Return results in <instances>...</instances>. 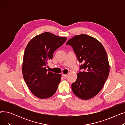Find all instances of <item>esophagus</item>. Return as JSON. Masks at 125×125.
<instances>
[{"instance_id":"34e87169","label":"esophagus","mask_w":125,"mask_h":125,"mask_svg":"<svg viewBox=\"0 0 125 125\" xmlns=\"http://www.w3.org/2000/svg\"><path fill=\"white\" fill-rule=\"evenodd\" d=\"M62 76L63 77H64L65 78H66V77H68V75L67 74H62Z\"/></svg>"}]
</instances>
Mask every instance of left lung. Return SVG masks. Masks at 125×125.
<instances>
[{
    "instance_id": "8db88e82",
    "label": "left lung",
    "mask_w": 125,
    "mask_h": 125,
    "mask_svg": "<svg viewBox=\"0 0 125 125\" xmlns=\"http://www.w3.org/2000/svg\"><path fill=\"white\" fill-rule=\"evenodd\" d=\"M66 45L73 47L80 63H83L76 81L72 83L73 93L83 100L95 96L103 87L109 73L106 52L97 39L86 34L75 35Z\"/></svg>"
}]
</instances>
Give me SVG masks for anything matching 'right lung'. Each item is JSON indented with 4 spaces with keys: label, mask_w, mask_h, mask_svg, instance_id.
<instances>
[{
    "label": "right lung",
    "mask_w": 125,
    "mask_h": 125,
    "mask_svg": "<svg viewBox=\"0 0 125 125\" xmlns=\"http://www.w3.org/2000/svg\"><path fill=\"white\" fill-rule=\"evenodd\" d=\"M66 39L47 32L33 38L26 47L22 73L26 84L36 97L46 99L56 93L61 75L48 71V61Z\"/></svg>",
    "instance_id": "right-lung-1"
}]
</instances>
